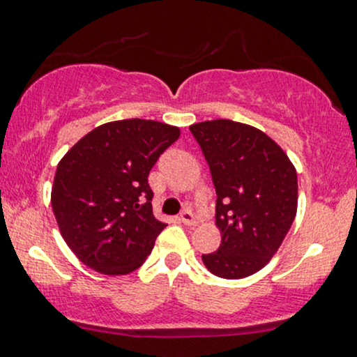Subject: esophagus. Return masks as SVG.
I'll use <instances>...</instances> for the list:
<instances>
[{"instance_id": "esophagus-1", "label": "esophagus", "mask_w": 357, "mask_h": 357, "mask_svg": "<svg viewBox=\"0 0 357 357\" xmlns=\"http://www.w3.org/2000/svg\"><path fill=\"white\" fill-rule=\"evenodd\" d=\"M179 220H181L184 225H188V226H196L197 225L195 213H192L191 209H184V211L181 213V216H179Z\"/></svg>"}]
</instances>
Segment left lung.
Returning <instances> with one entry per match:
<instances>
[{
    "label": "left lung",
    "instance_id": "8db88e82",
    "mask_svg": "<svg viewBox=\"0 0 357 357\" xmlns=\"http://www.w3.org/2000/svg\"><path fill=\"white\" fill-rule=\"evenodd\" d=\"M216 190L218 251L203 255L216 276L259 271L284 241L298 209V174L268 135L248 124L214 119L190 126Z\"/></svg>",
    "mask_w": 357,
    "mask_h": 357
}]
</instances>
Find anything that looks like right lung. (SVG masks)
<instances>
[{
	"mask_svg": "<svg viewBox=\"0 0 357 357\" xmlns=\"http://www.w3.org/2000/svg\"><path fill=\"white\" fill-rule=\"evenodd\" d=\"M179 128L151 119L101 124L56 167L51 206L63 239L89 268L128 274L144 263L165 222L153 214L151 167Z\"/></svg>",
	"mask_w": 357,
	"mask_h": 357,
	"instance_id": "1",
	"label": "right lung"
}]
</instances>
